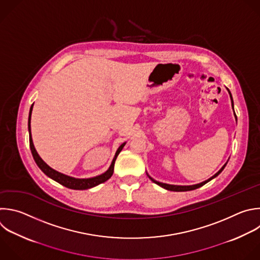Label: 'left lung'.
<instances>
[{"instance_id":"left-lung-1","label":"left lung","mask_w":260,"mask_h":260,"mask_svg":"<svg viewBox=\"0 0 260 260\" xmlns=\"http://www.w3.org/2000/svg\"><path fill=\"white\" fill-rule=\"evenodd\" d=\"M228 90V92H229V94H230V98H231V101H232V108H233V110H234V102H233V97H232V94H231V92H230V90L229 89H226ZM234 114H235V111H234ZM235 117H236V120H237V116H236V114H235ZM229 161V160H228ZM228 161L223 164V166L216 172V174L214 175V176H212L211 178H209L208 180H206V181H204V182H202V183H199V184H196V185H190V186H178V185H169V184H164V183H160V182H157V181H155L153 178H151L148 174H147V176L149 177V179L153 182V183H155L156 185H158V186H160V187H162L163 189H165V190H169V191H174V192H186V191H192V190H195V189H198V188H200V187H202V186H204L206 183H208V182H210L211 180H213L214 178H216L220 172L223 170V168L225 167V165H226V163H228Z\"/></svg>"}]
</instances>
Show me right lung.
Here are the masks:
<instances>
[{
  "label": "right lung",
  "mask_w": 260,
  "mask_h": 260,
  "mask_svg": "<svg viewBox=\"0 0 260 260\" xmlns=\"http://www.w3.org/2000/svg\"><path fill=\"white\" fill-rule=\"evenodd\" d=\"M32 108H34V104L30 107L29 110V115H28V133H29V146H30V150H31V154L34 156V159L36 161V163L38 164V166L41 168V170L44 172L46 176H48L50 179L54 180L55 182L59 183L60 185L68 188V189H72V190H86V189H91L93 187H96L104 182H106L107 180H109L111 178V176L113 175V170H114V163L115 160L118 156V154L120 153V151L123 149L124 145L126 144V142L122 143L118 149L116 150V153L113 157V160L109 166V168L104 172V174L94 177V178H89V179H76L73 177H69L67 175L62 174V172H59L55 169H53L52 167H50L38 154L34 142H32V138H31V128H30V119H31V112H32Z\"/></svg>",
  "instance_id": "add662e5"
}]
</instances>
